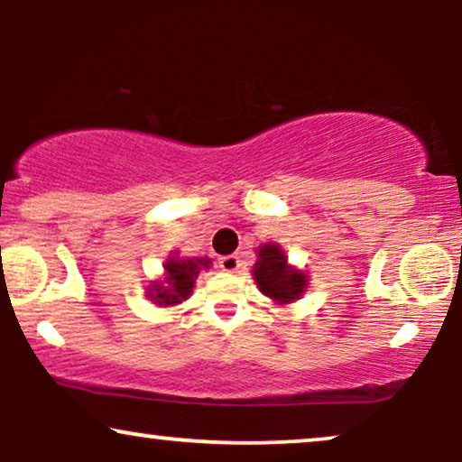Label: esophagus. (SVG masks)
<instances>
[{
  "mask_svg": "<svg viewBox=\"0 0 462 462\" xmlns=\"http://www.w3.org/2000/svg\"><path fill=\"white\" fill-rule=\"evenodd\" d=\"M218 267L226 271V273H236L239 269V258L236 254H226L218 258Z\"/></svg>",
  "mask_w": 462,
  "mask_h": 462,
  "instance_id": "obj_1",
  "label": "esophagus"
}]
</instances>
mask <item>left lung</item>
I'll list each match as a JSON object with an SVG mask.
<instances>
[{"instance_id":"1","label":"left lung","mask_w":462,"mask_h":462,"mask_svg":"<svg viewBox=\"0 0 462 462\" xmlns=\"http://www.w3.org/2000/svg\"><path fill=\"white\" fill-rule=\"evenodd\" d=\"M252 273L261 292L277 302L296 300L307 286L305 275L290 269L283 252L271 244L258 250V263Z\"/></svg>"}]
</instances>
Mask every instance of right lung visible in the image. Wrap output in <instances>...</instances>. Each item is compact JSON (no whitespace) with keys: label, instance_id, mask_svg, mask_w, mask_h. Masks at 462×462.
I'll list each match as a JSON object with an SVG mask.
<instances>
[{"label":"right lung","instance_id":"add662e5","mask_svg":"<svg viewBox=\"0 0 462 462\" xmlns=\"http://www.w3.org/2000/svg\"><path fill=\"white\" fill-rule=\"evenodd\" d=\"M208 264H210L208 258H187V261H182V258L172 256L166 261V286L157 283L153 288L155 294L149 296H153V300L162 307L182 302L191 294L199 269H208Z\"/></svg>","mask_w":462,"mask_h":462}]
</instances>
